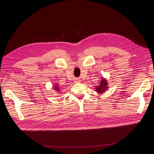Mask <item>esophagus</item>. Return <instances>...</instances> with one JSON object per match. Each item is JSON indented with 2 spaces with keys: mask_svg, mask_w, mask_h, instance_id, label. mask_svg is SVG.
<instances>
[{
  "mask_svg": "<svg viewBox=\"0 0 154 154\" xmlns=\"http://www.w3.org/2000/svg\"><path fill=\"white\" fill-rule=\"evenodd\" d=\"M76 82H79V81H76Z\"/></svg>",
  "mask_w": 154,
  "mask_h": 154,
  "instance_id": "1",
  "label": "esophagus"
}]
</instances>
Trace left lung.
Masks as SVG:
<instances>
[{
	"label": "left lung",
	"mask_w": 154,
	"mask_h": 154,
	"mask_svg": "<svg viewBox=\"0 0 154 154\" xmlns=\"http://www.w3.org/2000/svg\"><path fill=\"white\" fill-rule=\"evenodd\" d=\"M107 82L105 81V79H102V81L100 82V85L98 87H96V91L99 93H102L106 91V88H107Z\"/></svg>",
	"instance_id": "1"
}]
</instances>
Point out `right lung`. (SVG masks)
Instances as JSON below:
<instances>
[{
  "instance_id": "add662e5",
  "label": "right lung",
  "mask_w": 154,
  "mask_h": 154,
  "mask_svg": "<svg viewBox=\"0 0 154 154\" xmlns=\"http://www.w3.org/2000/svg\"><path fill=\"white\" fill-rule=\"evenodd\" d=\"M55 90H57H57H59V88H57V86H55Z\"/></svg>"
}]
</instances>
